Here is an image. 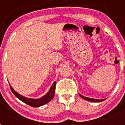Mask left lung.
Segmentation results:
<instances>
[{"label": "left lung", "instance_id": "1", "mask_svg": "<svg viewBox=\"0 0 125 125\" xmlns=\"http://www.w3.org/2000/svg\"><path fill=\"white\" fill-rule=\"evenodd\" d=\"M80 96L82 98H83L84 100H86L87 101H91V102H94V103H97V102H101V101H104V100H96V99H92V98H87V97H85L79 94Z\"/></svg>", "mask_w": 125, "mask_h": 125}]
</instances>
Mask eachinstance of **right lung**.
<instances>
[{
    "label": "right lung",
    "instance_id": "1",
    "mask_svg": "<svg viewBox=\"0 0 125 125\" xmlns=\"http://www.w3.org/2000/svg\"><path fill=\"white\" fill-rule=\"evenodd\" d=\"M10 88L11 91H12L13 94L15 96L17 97L18 99H19L21 101L24 102V103L27 104L28 105L31 106L32 107H39L41 106L44 105L47 103H49L51 100H52L54 96V92H55V89H56V82H54L53 84H52L51 87L49 91H48L46 95H44L42 98H39V99H30V98H25V97L22 96L19 93H17L16 91L13 89L10 85Z\"/></svg>",
    "mask_w": 125,
    "mask_h": 125
}]
</instances>
